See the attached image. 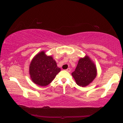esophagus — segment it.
Wrapping results in <instances>:
<instances>
[{
  "label": "esophagus",
  "instance_id": "obj_1",
  "mask_svg": "<svg viewBox=\"0 0 123 123\" xmlns=\"http://www.w3.org/2000/svg\"><path fill=\"white\" fill-rule=\"evenodd\" d=\"M66 71L68 72H70L71 71V68H67V69L66 70Z\"/></svg>",
  "mask_w": 123,
  "mask_h": 123
}]
</instances>
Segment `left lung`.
I'll use <instances>...</instances> for the list:
<instances>
[{"label":"left lung","instance_id":"obj_1","mask_svg":"<svg viewBox=\"0 0 123 123\" xmlns=\"http://www.w3.org/2000/svg\"><path fill=\"white\" fill-rule=\"evenodd\" d=\"M72 75L78 85L86 86L91 83L97 76L96 67L89 57L80 58Z\"/></svg>","mask_w":123,"mask_h":123}]
</instances>
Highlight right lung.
I'll return each instance as SVG.
<instances>
[{
  "mask_svg": "<svg viewBox=\"0 0 123 123\" xmlns=\"http://www.w3.org/2000/svg\"><path fill=\"white\" fill-rule=\"evenodd\" d=\"M30 77L33 82L39 86L49 85L55 78L60 68L51 56H47L44 51L37 55L30 65Z\"/></svg>",
  "mask_w": 123,
  "mask_h": 123,
  "instance_id": "right-lung-1",
  "label": "right lung"
}]
</instances>
